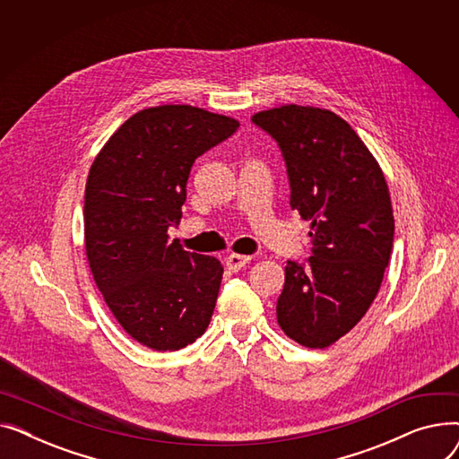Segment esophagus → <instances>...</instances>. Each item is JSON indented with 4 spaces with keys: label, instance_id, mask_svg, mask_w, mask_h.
Instances as JSON below:
<instances>
[{
    "label": "esophagus",
    "instance_id": "34e87169",
    "mask_svg": "<svg viewBox=\"0 0 459 459\" xmlns=\"http://www.w3.org/2000/svg\"><path fill=\"white\" fill-rule=\"evenodd\" d=\"M247 262H251V256H246V255H229L225 264H227V270L229 272H238L242 270Z\"/></svg>",
    "mask_w": 459,
    "mask_h": 459
}]
</instances>
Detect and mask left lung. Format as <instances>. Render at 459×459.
Listing matches in <instances>:
<instances>
[{
	"label": "left lung",
	"mask_w": 459,
	"mask_h": 459,
	"mask_svg": "<svg viewBox=\"0 0 459 459\" xmlns=\"http://www.w3.org/2000/svg\"><path fill=\"white\" fill-rule=\"evenodd\" d=\"M282 154L290 206L310 221V256L286 262L277 322L292 341L327 348L370 308L389 266L394 217L387 182L344 118L282 106L251 117Z\"/></svg>",
	"instance_id": "1"
}]
</instances>
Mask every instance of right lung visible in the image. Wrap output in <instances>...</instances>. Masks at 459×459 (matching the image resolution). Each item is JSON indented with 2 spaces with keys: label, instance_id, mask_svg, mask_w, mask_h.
I'll use <instances>...</instances> for the list:
<instances>
[{
  "label": "right lung",
  "instance_id": "obj_1",
  "mask_svg": "<svg viewBox=\"0 0 459 459\" xmlns=\"http://www.w3.org/2000/svg\"><path fill=\"white\" fill-rule=\"evenodd\" d=\"M238 120L191 106H158L130 117L91 165L85 251L117 322L156 351H175L206 331L223 266L189 253L177 227L193 163L229 139Z\"/></svg>",
  "mask_w": 459,
  "mask_h": 459
}]
</instances>
